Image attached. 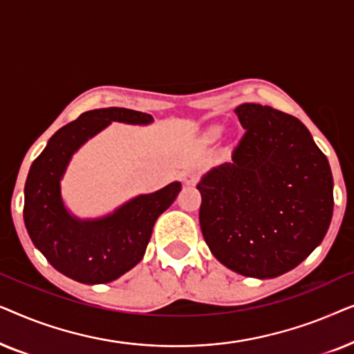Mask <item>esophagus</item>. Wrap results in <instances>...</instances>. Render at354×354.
Masks as SVG:
<instances>
[{"label": "esophagus", "mask_w": 354, "mask_h": 354, "mask_svg": "<svg viewBox=\"0 0 354 354\" xmlns=\"http://www.w3.org/2000/svg\"><path fill=\"white\" fill-rule=\"evenodd\" d=\"M198 180H200V176H198V174L193 172V171L185 172V174H183V176H182V182L185 183V185L193 187V185H196Z\"/></svg>", "instance_id": "34e87169"}]
</instances>
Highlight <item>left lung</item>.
Wrapping results in <instances>:
<instances>
[{
	"instance_id": "1",
	"label": "left lung",
	"mask_w": 354,
	"mask_h": 354,
	"mask_svg": "<svg viewBox=\"0 0 354 354\" xmlns=\"http://www.w3.org/2000/svg\"><path fill=\"white\" fill-rule=\"evenodd\" d=\"M234 113L245 133L232 162L196 185L201 232L229 269L272 279L297 268L326 236L333 212L330 166L293 115L256 103Z\"/></svg>"
}]
</instances>
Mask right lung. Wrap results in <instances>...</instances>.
<instances>
[{
    "mask_svg": "<svg viewBox=\"0 0 354 354\" xmlns=\"http://www.w3.org/2000/svg\"><path fill=\"white\" fill-rule=\"evenodd\" d=\"M111 120L149 124V114L125 108L86 111L53 135L33 161L26 182L24 222L33 245L56 270L80 283L115 280L143 258L153 225L172 205L180 183L140 195L98 221H79L66 211L59 180L67 162L90 137Z\"/></svg>",
    "mask_w": 354,
    "mask_h": 354,
    "instance_id": "add662e5",
    "label": "right lung"
}]
</instances>
